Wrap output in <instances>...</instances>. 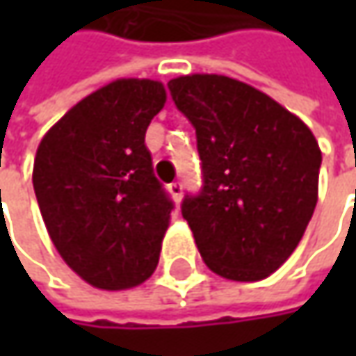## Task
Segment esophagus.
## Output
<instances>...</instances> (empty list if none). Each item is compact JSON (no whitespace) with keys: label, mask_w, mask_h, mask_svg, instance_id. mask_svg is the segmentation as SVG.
<instances>
[{"label":"esophagus","mask_w":356,"mask_h":356,"mask_svg":"<svg viewBox=\"0 0 356 356\" xmlns=\"http://www.w3.org/2000/svg\"><path fill=\"white\" fill-rule=\"evenodd\" d=\"M168 192L172 194L174 202H176V204H180V200H182V192H184V186H182V182H172V184L168 186Z\"/></svg>","instance_id":"esophagus-1"}]
</instances>
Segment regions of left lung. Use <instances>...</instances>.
I'll use <instances>...</instances> for the list:
<instances>
[{
    "instance_id": "left-lung-1",
    "label": "left lung",
    "mask_w": 356,
    "mask_h": 356,
    "mask_svg": "<svg viewBox=\"0 0 356 356\" xmlns=\"http://www.w3.org/2000/svg\"><path fill=\"white\" fill-rule=\"evenodd\" d=\"M168 89L196 129L202 190L182 216L204 264L226 280H266L315 212L319 144L301 118L236 79L186 75Z\"/></svg>"
}]
</instances>
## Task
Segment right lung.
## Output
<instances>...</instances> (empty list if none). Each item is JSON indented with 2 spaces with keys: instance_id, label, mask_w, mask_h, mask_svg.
<instances>
[{
  "instance_id": "1",
  "label": "right lung",
  "mask_w": 356,
  "mask_h": 356,
  "mask_svg": "<svg viewBox=\"0 0 356 356\" xmlns=\"http://www.w3.org/2000/svg\"><path fill=\"white\" fill-rule=\"evenodd\" d=\"M164 103L162 83L118 79L76 103L37 148L33 188L51 241L92 287L130 289L158 266L174 202L144 134Z\"/></svg>"
}]
</instances>
